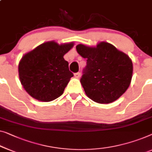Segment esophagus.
<instances>
[{
  "instance_id": "34e87169",
  "label": "esophagus",
  "mask_w": 152,
  "mask_h": 152,
  "mask_svg": "<svg viewBox=\"0 0 152 152\" xmlns=\"http://www.w3.org/2000/svg\"><path fill=\"white\" fill-rule=\"evenodd\" d=\"M74 75H75V77L77 78V79H79L81 76V73H80V72H76V73L74 74Z\"/></svg>"
}]
</instances>
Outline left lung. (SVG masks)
Masks as SVG:
<instances>
[{
	"label": "left lung",
	"mask_w": 152,
	"mask_h": 152,
	"mask_svg": "<svg viewBox=\"0 0 152 152\" xmlns=\"http://www.w3.org/2000/svg\"><path fill=\"white\" fill-rule=\"evenodd\" d=\"M76 49L87 59L80 82L91 99L110 103L127 91L133 73L132 61L127 55L105 42H101L96 47L80 44Z\"/></svg>",
	"instance_id": "8db88e82"
}]
</instances>
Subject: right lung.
I'll use <instances>...</instances> for the list:
<instances>
[{"mask_svg":"<svg viewBox=\"0 0 152 152\" xmlns=\"http://www.w3.org/2000/svg\"><path fill=\"white\" fill-rule=\"evenodd\" d=\"M73 42L58 45L54 41L39 45L22 58L18 74L22 86L33 98L48 102L63 94L72 77L64 56Z\"/></svg>","mask_w":152,"mask_h":152,"instance_id":"add662e5","label":"right lung"}]
</instances>
